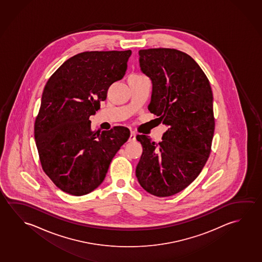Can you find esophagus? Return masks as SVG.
<instances>
[{"label": "esophagus", "instance_id": "obj_1", "mask_svg": "<svg viewBox=\"0 0 262 262\" xmlns=\"http://www.w3.org/2000/svg\"><path fill=\"white\" fill-rule=\"evenodd\" d=\"M136 133L134 132V131H131V133H130V137H129L128 141L129 142H133L136 140Z\"/></svg>", "mask_w": 262, "mask_h": 262}]
</instances>
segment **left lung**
<instances>
[{"label": "left lung", "instance_id": "obj_1", "mask_svg": "<svg viewBox=\"0 0 262 262\" xmlns=\"http://www.w3.org/2000/svg\"><path fill=\"white\" fill-rule=\"evenodd\" d=\"M138 54L142 72L153 83L148 110L168 129L158 144L137 135L143 153L136 174L145 191L169 196L189 186L208 161L215 130L211 88L184 52L150 48Z\"/></svg>", "mask_w": 262, "mask_h": 262}]
</instances>
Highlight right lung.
Returning <instances> with one entry per match:
<instances>
[{
    "instance_id": "1",
    "label": "right lung",
    "mask_w": 262,
    "mask_h": 262,
    "mask_svg": "<svg viewBox=\"0 0 262 262\" xmlns=\"http://www.w3.org/2000/svg\"><path fill=\"white\" fill-rule=\"evenodd\" d=\"M132 54L91 51L75 54L51 75L34 122V138L42 170L56 187L83 195L104 181L113 158L128 140L129 129L91 128L89 117L121 80Z\"/></svg>"
}]
</instances>
